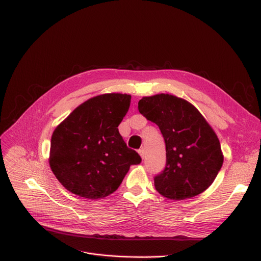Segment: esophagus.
Here are the masks:
<instances>
[{
	"label": "esophagus",
	"instance_id": "1",
	"mask_svg": "<svg viewBox=\"0 0 261 261\" xmlns=\"http://www.w3.org/2000/svg\"><path fill=\"white\" fill-rule=\"evenodd\" d=\"M139 153H140L141 158H142V159H144V158H145V149H144V148L140 149V150H139Z\"/></svg>",
	"mask_w": 261,
	"mask_h": 261
}]
</instances>
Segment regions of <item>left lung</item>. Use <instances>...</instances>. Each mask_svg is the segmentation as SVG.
<instances>
[{
  "instance_id": "obj_1",
  "label": "left lung",
  "mask_w": 261,
  "mask_h": 261,
  "mask_svg": "<svg viewBox=\"0 0 261 261\" xmlns=\"http://www.w3.org/2000/svg\"><path fill=\"white\" fill-rule=\"evenodd\" d=\"M139 111L159 126L166 145V166L154 176L158 193L170 200L200 195L223 164L220 142L198 109L169 94L143 97Z\"/></svg>"
}]
</instances>
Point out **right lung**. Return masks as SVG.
Masks as SVG:
<instances>
[{"label": "right lung", "mask_w": 261, "mask_h": 261, "mask_svg": "<svg viewBox=\"0 0 261 261\" xmlns=\"http://www.w3.org/2000/svg\"><path fill=\"white\" fill-rule=\"evenodd\" d=\"M130 102L127 94L95 96L53 132L49 166L72 194L92 200L105 198L119 187L131 165L142 162L118 132Z\"/></svg>", "instance_id": "add662e5"}]
</instances>
